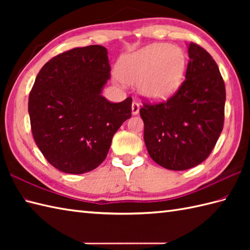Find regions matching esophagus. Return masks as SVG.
Masks as SVG:
<instances>
[{
    "label": "esophagus",
    "mask_w": 250,
    "mask_h": 250,
    "mask_svg": "<svg viewBox=\"0 0 250 250\" xmlns=\"http://www.w3.org/2000/svg\"><path fill=\"white\" fill-rule=\"evenodd\" d=\"M139 113H140V104L134 101V102L132 103V114L137 115Z\"/></svg>",
    "instance_id": "34e87169"
}]
</instances>
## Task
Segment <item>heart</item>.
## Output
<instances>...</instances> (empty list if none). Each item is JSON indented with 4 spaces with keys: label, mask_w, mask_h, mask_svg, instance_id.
Masks as SVG:
<instances>
[{
    "label": "heart",
    "mask_w": 250,
    "mask_h": 250,
    "mask_svg": "<svg viewBox=\"0 0 250 250\" xmlns=\"http://www.w3.org/2000/svg\"><path fill=\"white\" fill-rule=\"evenodd\" d=\"M185 66L183 50L168 44H153L121 59L117 73L122 82L139 83L145 98L160 101L176 91Z\"/></svg>",
    "instance_id": "1"
}]
</instances>
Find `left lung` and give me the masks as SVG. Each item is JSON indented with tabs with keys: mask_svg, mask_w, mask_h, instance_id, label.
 <instances>
[{
	"mask_svg": "<svg viewBox=\"0 0 250 250\" xmlns=\"http://www.w3.org/2000/svg\"><path fill=\"white\" fill-rule=\"evenodd\" d=\"M186 79L167 102L143 103L144 141L159 166L184 171L203 162L224 128L226 87L218 65L198 44L188 47Z\"/></svg>",
	"mask_w": 250,
	"mask_h": 250,
	"instance_id": "obj_1",
	"label": "left lung"
}]
</instances>
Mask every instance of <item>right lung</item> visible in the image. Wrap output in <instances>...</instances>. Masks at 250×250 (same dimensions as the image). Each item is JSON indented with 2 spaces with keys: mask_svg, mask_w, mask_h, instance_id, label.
Wrapping results in <instances>:
<instances>
[{
  "mask_svg": "<svg viewBox=\"0 0 250 250\" xmlns=\"http://www.w3.org/2000/svg\"><path fill=\"white\" fill-rule=\"evenodd\" d=\"M109 78L107 49L100 45L62 52L37 74L29 95L32 134L59 171L83 174L98 167L131 117V98L110 103L101 94Z\"/></svg>",
  "mask_w": 250,
  "mask_h": 250,
  "instance_id": "1",
  "label": "right lung"
}]
</instances>
